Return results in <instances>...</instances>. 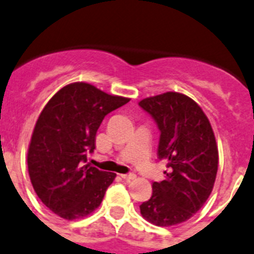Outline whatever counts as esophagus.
<instances>
[{"instance_id":"34e87169","label":"esophagus","mask_w":254,"mask_h":254,"mask_svg":"<svg viewBox=\"0 0 254 254\" xmlns=\"http://www.w3.org/2000/svg\"><path fill=\"white\" fill-rule=\"evenodd\" d=\"M122 178L123 179H125L127 182H130V181H134L135 178H136V175H135L134 173H127V174H122Z\"/></svg>"}]
</instances>
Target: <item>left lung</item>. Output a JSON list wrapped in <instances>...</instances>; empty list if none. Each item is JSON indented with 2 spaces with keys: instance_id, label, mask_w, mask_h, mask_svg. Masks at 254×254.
I'll use <instances>...</instances> for the list:
<instances>
[{
  "instance_id": "left-lung-1",
  "label": "left lung",
  "mask_w": 254,
  "mask_h": 254,
  "mask_svg": "<svg viewBox=\"0 0 254 254\" xmlns=\"http://www.w3.org/2000/svg\"><path fill=\"white\" fill-rule=\"evenodd\" d=\"M160 130L158 159L167 162L165 179L154 182L140 213L150 223H183L203 207L218 170V148L210 123L200 106L179 92H164L139 103Z\"/></svg>"
}]
</instances>
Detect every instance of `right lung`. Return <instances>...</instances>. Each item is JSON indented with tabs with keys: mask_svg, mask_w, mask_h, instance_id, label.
I'll return each instance as SVG.
<instances>
[{
	"mask_svg": "<svg viewBox=\"0 0 254 254\" xmlns=\"http://www.w3.org/2000/svg\"><path fill=\"white\" fill-rule=\"evenodd\" d=\"M129 100L73 82L41 111L28 146V174L37 196L55 214L79 219L100 205L116 174L91 167L87 154L104 118Z\"/></svg>",
	"mask_w": 254,
	"mask_h": 254,
	"instance_id": "add662e5",
	"label": "right lung"
}]
</instances>
